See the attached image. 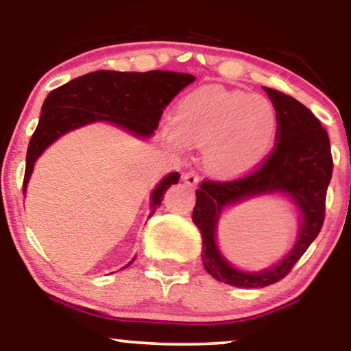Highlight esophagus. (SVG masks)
<instances>
[{
    "label": "esophagus",
    "mask_w": 351,
    "mask_h": 351,
    "mask_svg": "<svg viewBox=\"0 0 351 351\" xmlns=\"http://www.w3.org/2000/svg\"><path fill=\"white\" fill-rule=\"evenodd\" d=\"M182 179H184L186 185L196 186V185H198V182H199V176L196 174V171H186L185 174L182 176Z\"/></svg>",
    "instance_id": "esophagus-1"
}]
</instances>
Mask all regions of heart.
<instances>
[{
  "instance_id": "1",
  "label": "heart",
  "mask_w": 351,
  "mask_h": 351,
  "mask_svg": "<svg viewBox=\"0 0 351 351\" xmlns=\"http://www.w3.org/2000/svg\"><path fill=\"white\" fill-rule=\"evenodd\" d=\"M276 129V110L267 97L206 86L182 100L165 136L176 147L185 141L206 148L204 162L214 174L237 176L267 155Z\"/></svg>"
}]
</instances>
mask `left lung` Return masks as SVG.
<instances>
[{"label": "left lung", "mask_w": 351, "mask_h": 351, "mask_svg": "<svg viewBox=\"0 0 351 351\" xmlns=\"http://www.w3.org/2000/svg\"><path fill=\"white\" fill-rule=\"evenodd\" d=\"M278 117L275 147L249 174L233 180H203L196 190L193 222L203 237V265L215 280L237 287H265L282 280L299 262L324 223L326 193L332 177L328 131L291 95L263 88ZM282 191L301 209L304 222L293 251L276 267L258 274L237 271L215 246V225L225 205L256 194Z\"/></svg>", "instance_id": "obj_1"}]
</instances>
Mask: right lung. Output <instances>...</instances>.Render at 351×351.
Segmentation results:
<instances>
[{
	"instance_id": "add662e5",
	"label": "right lung",
	"mask_w": 351,
	"mask_h": 351,
	"mask_svg": "<svg viewBox=\"0 0 351 351\" xmlns=\"http://www.w3.org/2000/svg\"><path fill=\"white\" fill-rule=\"evenodd\" d=\"M195 81L193 75L152 70L145 73L99 70L75 78L51 90L43 104L40 123L27 150L23 195L38 156L56 138L71 129L94 121H110L126 131L148 137L160 124L165 108L182 89ZM179 174L171 172L152 195V214Z\"/></svg>"
}]
</instances>
